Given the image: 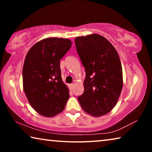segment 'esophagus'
I'll return each instance as SVG.
<instances>
[{"label": "esophagus", "mask_w": 152, "mask_h": 152, "mask_svg": "<svg viewBox=\"0 0 152 152\" xmlns=\"http://www.w3.org/2000/svg\"><path fill=\"white\" fill-rule=\"evenodd\" d=\"M74 84H70V90H73L74 89Z\"/></svg>", "instance_id": "1"}]
</instances>
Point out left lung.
<instances>
[{"label": "left lung", "instance_id": "obj_1", "mask_svg": "<svg viewBox=\"0 0 152 152\" xmlns=\"http://www.w3.org/2000/svg\"><path fill=\"white\" fill-rule=\"evenodd\" d=\"M78 55L86 70L84 93L78 99L82 109L95 117L111 111L122 91V66L109 40L99 34L75 38Z\"/></svg>", "mask_w": 152, "mask_h": 152}]
</instances>
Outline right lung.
Listing matches in <instances>:
<instances>
[{"label": "right lung", "mask_w": 152, "mask_h": 152, "mask_svg": "<svg viewBox=\"0 0 152 152\" xmlns=\"http://www.w3.org/2000/svg\"><path fill=\"white\" fill-rule=\"evenodd\" d=\"M72 43L49 37L28 51L23 68V86L31 106L39 115L53 117L65 109L69 89L61 79L60 61Z\"/></svg>", "instance_id": "obj_1"}]
</instances>
